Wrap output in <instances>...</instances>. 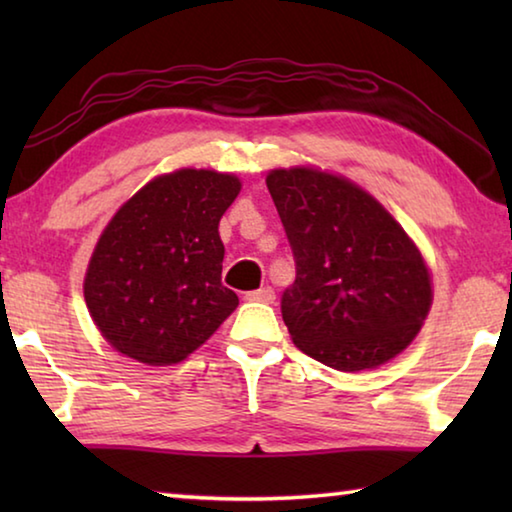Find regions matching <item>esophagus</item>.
<instances>
[{"label":"esophagus","instance_id":"obj_1","mask_svg":"<svg viewBox=\"0 0 512 512\" xmlns=\"http://www.w3.org/2000/svg\"><path fill=\"white\" fill-rule=\"evenodd\" d=\"M246 300H250V302H266V305H271V302L275 300V291L271 287H262V289H257V291L246 293Z\"/></svg>","mask_w":512,"mask_h":512}]
</instances>
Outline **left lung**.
Listing matches in <instances>:
<instances>
[{
	"label": "left lung",
	"instance_id": "left-lung-1",
	"mask_svg": "<svg viewBox=\"0 0 512 512\" xmlns=\"http://www.w3.org/2000/svg\"><path fill=\"white\" fill-rule=\"evenodd\" d=\"M266 187L296 259L282 293L293 343L343 372L400 354L431 307L429 271L400 223L332 173L275 169Z\"/></svg>",
	"mask_w": 512,
	"mask_h": 512
}]
</instances>
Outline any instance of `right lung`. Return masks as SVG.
I'll use <instances>...</instances> for the list:
<instances>
[{
  "label": "right lung",
  "instance_id": "1",
  "mask_svg": "<svg viewBox=\"0 0 512 512\" xmlns=\"http://www.w3.org/2000/svg\"><path fill=\"white\" fill-rule=\"evenodd\" d=\"M241 189L230 173L180 169L112 216L85 273L90 316L117 352L149 366L183 361L237 309L223 287L219 221Z\"/></svg>",
  "mask_w": 512,
  "mask_h": 512
}]
</instances>
